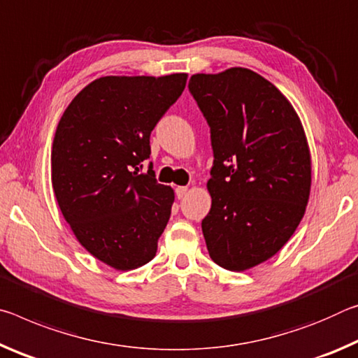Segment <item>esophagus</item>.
I'll use <instances>...</instances> for the list:
<instances>
[{
  "label": "esophagus",
  "instance_id": "obj_1",
  "mask_svg": "<svg viewBox=\"0 0 358 358\" xmlns=\"http://www.w3.org/2000/svg\"><path fill=\"white\" fill-rule=\"evenodd\" d=\"M187 192H189V187H184V185L176 187V196H178L179 200H182V198L187 195Z\"/></svg>",
  "mask_w": 358,
  "mask_h": 358
}]
</instances>
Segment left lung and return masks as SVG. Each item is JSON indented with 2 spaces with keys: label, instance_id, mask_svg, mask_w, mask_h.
<instances>
[{
  "label": "left lung",
  "instance_id": "left-lung-1",
  "mask_svg": "<svg viewBox=\"0 0 358 358\" xmlns=\"http://www.w3.org/2000/svg\"><path fill=\"white\" fill-rule=\"evenodd\" d=\"M190 93L210 127V210L201 222L210 259L245 271L284 248L306 210L311 152L300 117L248 68L193 74Z\"/></svg>",
  "mask_w": 358,
  "mask_h": 358
}]
</instances>
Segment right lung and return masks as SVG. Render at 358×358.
<instances>
[{
	"instance_id": "obj_1",
	"label": "right lung",
	"mask_w": 358,
	"mask_h": 358,
	"mask_svg": "<svg viewBox=\"0 0 358 358\" xmlns=\"http://www.w3.org/2000/svg\"><path fill=\"white\" fill-rule=\"evenodd\" d=\"M185 73L104 76L64 109L52 144V187L82 248L117 271L157 254L174 190L149 166L150 133L182 95Z\"/></svg>"
}]
</instances>
